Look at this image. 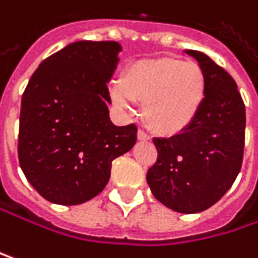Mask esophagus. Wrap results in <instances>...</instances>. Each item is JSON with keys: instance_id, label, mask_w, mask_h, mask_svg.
Segmentation results:
<instances>
[{"instance_id": "34e87169", "label": "esophagus", "mask_w": 258, "mask_h": 258, "mask_svg": "<svg viewBox=\"0 0 258 258\" xmlns=\"http://www.w3.org/2000/svg\"><path fill=\"white\" fill-rule=\"evenodd\" d=\"M138 139H139V141H150V136H148L145 132L139 130V132H138Z\"/></svg>"}]
</instances>
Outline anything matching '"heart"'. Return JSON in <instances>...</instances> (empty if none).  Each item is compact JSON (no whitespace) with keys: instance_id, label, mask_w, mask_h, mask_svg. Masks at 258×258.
I'll list each match as a JSON object with an SVG mask.
<instances>
[{"instance_id":"heart-1","label":"heart","mask_w":258,"mask_h":258,"mask_svg":"<svg viewBox=\"0 0 258 258\" xmlns=\"http://www.w3.org/2000/svg\"><path fill=\"white\" fill-rule=\"evenodd\" d=\"M207 93V77L197 61L177 57L130 63L122 80L110 84V98L122 110L142 101V117L160 136L183 133L197 119Z\"/></svg>"}]
</instances>
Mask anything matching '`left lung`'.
Segmentation results:
<instances>
[{"mask_svg":"<svg viewBox=\"0 0 258 258\" xmlns=\"http://www.w3.org/2000/svg\"><path fill=\"white\" fill-rule=\"evenodd\" d=\"M186 54L206 72V99L187 130L154 139L159 156L147 181L163 206L190 215L212 207L233 186L243 160L246 114L233 77L204 52Z\"/></svg>","mask_w":258,"mask_h":258,"instance_id":"obj_1","label":"left lung"}]
</instances>
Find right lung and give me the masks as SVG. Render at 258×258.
Instances as JSON below:
<instances>
[{
  "mask_svg": "<svg viewBox=\"0 0 258 258\" xmlns=\"http://www.w3.org/2000/svg\"><path fill=\"white\" fill-rule=\"evenodd\" d=\"M120 45L80 40L45 58L21 102L18 157L30 184L49 203L83 204L108 183L111 162L138 139L135 123L108 116L107 83Z\"/></svg>",
  "mask_w": 258,
  "mask_h": 258,
  "instance_id": "add662e5",
  "label": "right lung"
}]
</instances>
